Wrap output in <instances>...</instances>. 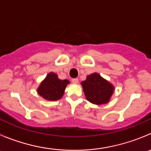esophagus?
<instances>
[{"mask_svg": "<svg viewBox=\"0 0 151 151\" xmlns=\"http://www.w3.org/2000/svg\"><path fill=\"white\" fill-rule=\"evenodd\" d=\"M71 81H72L73 83H75V84H77V83H78L79 80L77 78H73L72 80H71Z\"/></svg>", "mask_w": 151, "mask_h": 151, "instance_id": "1", "label": "esophagus"}]
</instances>
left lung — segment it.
<instances>
[{
    "label": "left lung",
    "mask_w": 151,
    "mask_h": 151,
    "mask_svg": "<svg viewBox=\"0 0 151 151\" xmlns=\"http://www.w3.org/2000/svg\"><path fill=\"white\" fill-rule=\"evenodd\" d=\"M82 86L87 100L94 104L107 103L113 93V86L97 73L88 75Z\"/></svg>",
    "instance_id": "1"
}]
</instances>
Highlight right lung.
<instances>
[{
	"label": "right lung",
	"mask_w": 151,
	"mask_h": 151,
	"mask_svg": "<svg viewBox=\"0 0 151 151\" xmlns=\"http://www.w3.org/2000/svg\"><path fill=\"white\" fill-rule=\"evenodd\" d=\"M68 83V80H59L57 74L50 72L41 83L38 89V93L45 99L56 101L63 96L66 85Z\"/></svg>",
	"instance_id": "right-lung-1"
}]
</instances>
